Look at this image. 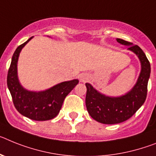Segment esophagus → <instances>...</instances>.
<instances>
[{
    "label": "esophagus",
    "instance_id": "1",
    "mask_svg": "<svg viewBox=\"0 0 156 156\" xmlns=\"http://www.w3.org/2000/svg\"><path fill=\"white\" fill-rule=\"evenodd\" d=\"M88 80V75L86 74H82L80 75V81L82 82H86Z\"/></svg>",
    "mask_w": 156,
    "mask_h": 156
}]
</instances>
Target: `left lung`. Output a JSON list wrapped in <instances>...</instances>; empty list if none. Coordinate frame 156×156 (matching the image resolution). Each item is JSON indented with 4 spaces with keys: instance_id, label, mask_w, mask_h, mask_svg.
I'll return each instance as SVG.
<instances>
[{
    "instance_id": "left-lung-1",
    "label": "left lung",
    "mask_w": 156,
    "mask_h": 156,
    "mask_svg": "<svg viewBox=\"0 0 156 156\" xmlns=\"http://www.w3.org/2000/svg\"><path fill=\"white\" fill-rule=\"evenodd\" d=\"M119 43L129 46L128 50L137 55L140 62V72L134 86L130 91L120 97H109L102 94L86 83L87 91L86 105L87 111L94 120L103 124H117L132 117L146 100L147 82L151 74V65L143 50L122 39H116Z\"/></svg>"
}]
</instances>
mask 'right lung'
I'll return each instance as SVG.
<instances>
[{
	"label": "right lung",
	"instance_id": "add662e5",
	"mask_svg": "<svg viewBox=\"0 0 156 156\" xmlns=\"http://www.w3.org/2000/svg\"><path fill=\"white\" fill-rule=\"evenodd\" d=\"M32 38L15 51L8 72L7 85L16 110L21 115L35 121H46L59 114L65 97L78 85V80L63 82L44 91H30L23 87L19 81L17 63L21 50Z\"/></svg>",
	"mask_w": 156,
	"mask_h": 156
}]
</instances>
